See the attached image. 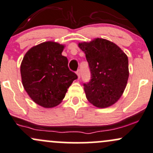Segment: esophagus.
Masks as SVG:
<instances>
[{"label": "esophagus", "mask_w": 153, "mask_h": 153, "mask_svg": "<svg viewBox=\"0 0 153 153\" xmlns=\"http://www.w3.org/2000/svg\"><path fill=\"white\" fill-rule=\"evenodd\" d=\"M76 75H77V76H78V79H80V77H81V73H80V70L77 71Z\"/></svg>", "instance_id": "34e87169"}]
</instances>
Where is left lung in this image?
Masks as SVG:
<instances>
[{
  "instance_id": "8db88e82",
  "label": "left lung",
  "mask_w": 153,
  "mask_h": 153,
  "mask_svg": "<svg viewBox=\"0 0 153 153\" xmlns=\"http://www.w3.org/2000/svg\"><path fill=\"white\" fill-rule=\"evenodd\" d=\"M85 53L91 79L84 84L86 98L95 107L114 105L123 94L129 77L128 57L114 42L102 38L79 42Z\"/></svg>"
}]
</instances>
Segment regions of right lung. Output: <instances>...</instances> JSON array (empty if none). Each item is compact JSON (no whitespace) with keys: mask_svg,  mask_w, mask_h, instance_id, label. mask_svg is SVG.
<instances>
[{"mask_svg":"<svg viewBox=\"0 0 153 153\" xmlns=\"http://www.w3.org/2000/svg\"><path fill=\"white\" fill-rule=\"evenodd\" d=\"M65 45L53 41L42 42L26 53L20 65L22 83L30 98L45 108L57 106L68 88L76 79L62 56Z\"/></svg>","mask_w":153,"mask_h":153,"instance_id":"add662e5","label":"right lung"}]
</instances>
